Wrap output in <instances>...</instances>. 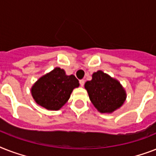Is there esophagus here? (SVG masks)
Wrapping results in <instances>:
<instances>
[{
	"mask_svg": "<svg viewBox=\"0 0 156 156\" xmlns=\"http://www.w3.org/2000/svg\"><path fill=\"white\" fill-rule=\"evenodd\" d=\"M79 83H80L81 87H83V86H84V83H85V80L82 79V80L79 81Z\"/></svg>",
	"mask_w": 156,
	"mask_h": 156,
	"instance_id": "esophagus-1",
	"label": "esophagus"
}]
</instances>
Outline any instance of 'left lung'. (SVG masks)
<instances>
[{
    "instance_id": "obj_1",
    "label": "left lung",
    "mask_w": 156,
    "mask_h": 156,
    "mask_svg": "<svg viewBox=\"0 0 156 156\" xmlns=\"http://www.w3.org/2000/svg\"><path fill=\"white\" fill-rule=\"evenodd\" d=\"M90 100L101 113H112L120 108L126 100V92L116 78L98 70L92 79L85 83Z\"/></svg>"
}]
</instances>
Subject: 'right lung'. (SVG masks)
<instances>
[{
	"label": "right lung",
	"mask_w": 156,
	"mask_h": 156,
	"mask_svg": "<svg viewBox=\"0 0 156 156\" xmlns=\"http://www.w3.org/2000/svg\"><path fill=\"white\" fill-rule=\"evenodd\" d=\"M78 87L79 82L75 76L67 75L63 69L56 67L40 77L34 83L30 92L40 106L56 111L66 104L73 89Z\"/></svg>",
	"instance_id": "add662e5"
}]
</instances>
